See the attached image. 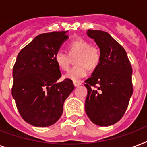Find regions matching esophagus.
Listing matches in <instances>:
<instances>
[{
  "label": "esophagus",
  "mask_w": 147,
  "mask_h": 147,
  "mask_svg": "<svg viewBox=\"0 0 147 147\" xmlns=\"http://www.w3.org/2000/svg\"><path fill=\"white\" fill-rule=\"evenodd\" d=\"M73 84L75 85V87H78V86L82 85V82H81L80 81H74Z\"/></svg>",
  "instance_id": "1"
}]
</instances>
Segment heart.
I'll use <instances>...</instances> for the list:
<instances>
[{"mask_svg":"<svg viewBox=\"0 0 147 147\" xmlns=\"http://www.w3.org/2000/svg\"><path fill=\"white\" fill-rule=\"evenodd\" d=\"M68 53L70 56L76 55L75 63L76 65L71 68L65 76L68 79L78 81L88 74L90 69H96L100 63V52L95 46H91L84 39L78 38L71 41L68 45ZM67 53L59 51L55 53L54 61L62 71H68L70 65V59Z\"/></svg>","mask_w":147,"mask_h":147,"instance_id":"b5f03b06","label":"heart"}]
</instances>
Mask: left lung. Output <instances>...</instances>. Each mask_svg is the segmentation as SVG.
<instances>
[{
    "label": "left lung",
    "instance_id": "obj_1",
    "mask_svg": "<svg viewBox=\"0 0 147 147\" xmlns=\"http://www.w3.org/2000/svg\"><path fill=\"white\" fill-rule=\"evenodd\" d=\"M87 35L99 47L100 61L85 82V112L96 125H112L122 118L132 96V67L125 49L109 33L88 30Z\"/></svg>",
    "mask_w": 147,
    "mask_h": 147
}]
</instances>
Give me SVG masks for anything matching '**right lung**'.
Wrapping results in <instances>:
<instances>
[{
	"instance_id": "right-lung-1",
	"label": "right lung",
	"mask_w": 147,
	"mask_h": 147,
	"mask_svg": "<svg viewBox=\"0 0 147 147\" xmlns=\"http://www.w3.org/2000/svg\"><path fill=\"white\" fill-rule=\"evenodd\" d=\"M68 38L67 31L42 33L17 55L13 69L12 96L22 118L34 127L54 124L75 88L70 79L57 82L61 72L54 61Z\"/></svg>"
}]
</instances>
